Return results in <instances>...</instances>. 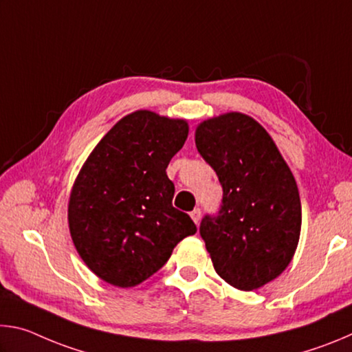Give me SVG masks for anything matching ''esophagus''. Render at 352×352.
I'll return each instance as SVG.
<instances>
[{
  "instance_id": "esophagus-1",
  "label": "esophagus",
  "mask_w": 352,
  "mask_h": 352,
  "mask_svg": "<svg viewBox=\"0 0 352 352\" xmlns=\"http://www.w3.org/2000/svg\"><path fill=\"white\" fill-rule=\"evenodd\" d=\"M190 217H192L194 222L199 225V222H200V217H201V211L199 210V208H195L194 211H190Z\"/></svg>"
}]
</instances>
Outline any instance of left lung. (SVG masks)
<instances>
[{
  "label": "left lung",
  "instance_id": "obj_1",
  "mask_svg": "<svg viewBox=\"0 0 352 352\" xmlns=\"http://www.w3.org/2000/svg\"><path fill=\"white\" fill-rule=\"evenodd\" d=\"M195 146L223 189L217 216L200 223L214 269L236 289H259L285 270L300 241L294 174L267 130L243 113L199 124Z\"/></svg>",
  "mask_w": 352,
  "mask_h": 352
}]
</instances>
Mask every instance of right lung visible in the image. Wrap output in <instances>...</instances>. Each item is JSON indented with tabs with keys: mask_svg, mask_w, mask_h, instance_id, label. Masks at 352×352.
Listing matches in <instances>:
<instances>
[{
	"mask_svg": "<svg viewBox=\"0 0 352 352\" xmlns=\"http://www.w3.org/2000/svg\"><path fill=\"white\" fill-rule=\"evenodd\" d=\"M184 119L138 110L93 148L71 189L69 233L94 275L133 287L157 273L197 226L172 206L166 168L188 138Z\"/></svg>",
	"mask_w": 352,
	"mask_h": 352,
	"instance_id": "obj_1",
	"label": "right lung"
}]
</instances>
